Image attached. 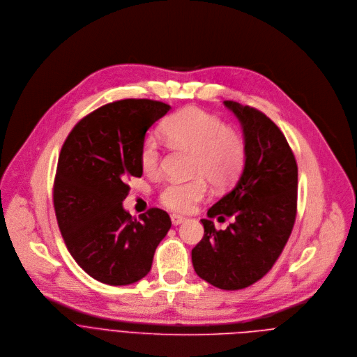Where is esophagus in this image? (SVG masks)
Returning a JSON list of instances; mask_svg holds the SVG:
<instances>
[{
    "label": "esophagus",
    "instance_id": "esophagus-1",
    "mask_svg": "<svg viewBox=\"0 0 357 357\" xmlns=\"http://www.w3.org/2000/svg\"><path fill=\"white\" fill-rule=\"evenodd\" d=\"M172 222H173V225H180L181 222H184V218L183 217H180V215H172Z\"/></svg>",
    "mask_w": 357,
    "mask_h": 357
}]
</instances>
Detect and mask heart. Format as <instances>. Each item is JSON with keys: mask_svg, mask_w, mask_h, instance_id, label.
Returning a JSON list of instances; mask_svg holds the SVG:
<instances>
[{"mask_svg": "<svg viewBox=\"0 0 357 357\" xmlns=\"http://www.w3.org/2000/svg\"><path fill=\"white\" fill-rule=\"evenodd\" d=\"M163 136L174 148L192 152L187 181H169L159 192L167 209L185 213L208 192L204 178L218 188L231 187L239 177L246 156L243 137L222 119L198 108H184L162 126ZM162 160V148L155 136L146 135L139 148V163L146 173H155Z\"/></svg>", "mask_w": 357, "mask_h": 357, "instance_id": "1", "label": "heart"}]
</instances>
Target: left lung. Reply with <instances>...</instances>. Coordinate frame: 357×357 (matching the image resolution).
Masks as SVG:
<instances>
[{
    "label": "left lung",
    "mask_w": 357,
    "mask_h": 357,
    "mask_svg": "<svg viewBox=\"0 0 357 357\" xmlns=\"http://www.w3.org/2000/svg\"><path fill=\"white\" fill-rule=\"evenodd\" d=\"M224 104L245 135V169L236 185L201 220L204 238L191 250L195 273L213 287L246 289L264 277L286 246L297 215L298 167L280 128L261 111L235 101ZM234 216L225 231L211 218Z\"/></svg>",
    "instance_id": "1"
}]
</instances>
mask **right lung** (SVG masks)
I'll list each match as a JSON object with an SVG mask.
<instances>
[{
  "mask_svg": "<svg viewBox=\"0 0 357 357\" xmlns=\"http://www.w3.org/2000/svg\"><path fill=\"white\" fill-rule=\"evenodd\" d=\"M169 104L126 98L80 119L61 146L53 205L63 241L77 264L109 286H128L152 268L172 227L160 208L133 218L122 206L130 177H142L139 148Z\"/></svg>",
  "mask_w": 357,
  "mask_h": 357,
  "instance_id": "obj_1",
  "label": "right lung"
}]
</instances>
